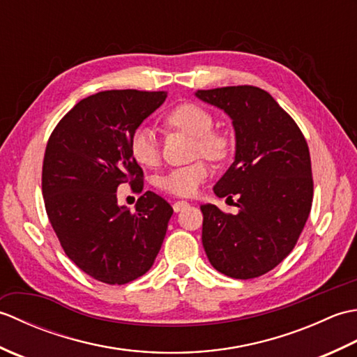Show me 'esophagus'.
I'll use <instances>...</instances> for the list:
<instances>
[{
	"instance_id": "esophagus-1",
	"label": "esophagus",
	"mask_w": 357,
	"mask_h": 357,
	"mask_svg": "<svg viewBox=\"0 0 357 357\" xmlns=\"http://www.w3.org/2000/svg\"><path fill=\"white\" fill-rule=\"evenodd\" d=\"M187 206H188V202H187V201H176V202L173 204V210L176 211V213H178V211H181L183 208H185Z\"/></svg>"
}]
</instances>
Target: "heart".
Returning <instances> with one entry per match:
<instances>
[{
    "label": "heart",
    "instance_id": "1",
    "mask_svg": "<svg viewBox=\"0 0 357 357\" xmlns=\"http://www.w3.org/2000/svg\"><path fill=\"white\" fill-rule=\"evenodd\" d=\"M165 123L176 130L195 138V155H204L211 161H221L230 153L231 136L215 130V118L208 109L196 102L179 104L167 113ZM130 155L142 167H156L161 159L155 133L147 127H139L130 139ZM210 173L208 164L198 159L188 165L176 167L158 178V187L174 196H192Z\"/></svg>",
    "mask_w": 357,
    "mask_h": 357
}]
</instances>
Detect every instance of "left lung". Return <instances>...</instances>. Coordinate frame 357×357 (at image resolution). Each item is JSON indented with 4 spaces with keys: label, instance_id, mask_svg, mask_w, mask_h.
<instances>
[{
    "label": "left lung",
    "instance_id": "obj_1",
    "mask_svg": "<svg viewBox=\"0 0 357 357\" xmlns=\"http://www.w3.org/2000/svg\"><path fill=\"white\" fill-rule=\"evenodd\" d=\"M196 96L222 109L236 132L234 162L213 190L219 198L236 196L239 213L201 206L204 250L222 275L259 278L291 253L312 210L308 144L294 119L259 87L198 90Z\"/></svg>",
    "mask_w": 357,
    "mask_h": 357
}]
</instances>
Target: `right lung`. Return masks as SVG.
<instances>
[{"instance_id": "right-lung-1", "label": "right lung", "mask_w": 357, "mask_h": 357, "mask_svg": "<svg viewBox=\"0 0 357 357\" xmlns=\"http://www.w3.org/2000/svg\"><path fill=\"white\" fill-rule=\"evenodd\" d=\"M167 92L105 90L81 100L53 128L43 161V196L64 253L89 276L123 285L149 271L173 208L146 192L130 211L118 206L121 184L142 192L144 173L130 155L136 128Z\"/></svg>"}]
</instances>
